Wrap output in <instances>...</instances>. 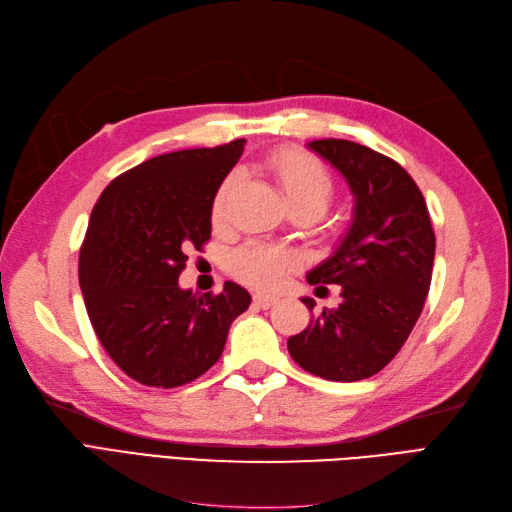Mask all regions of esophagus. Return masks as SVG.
<instances>
[{
	"instance_id": "1",
	"label": "esophagus",
	"mask_w": 512,
	"mask_h": 512,
	"mask_svg": "<svg viewBox=\"0 0 512 512\" xmlns=\"http://www.w3.org/2000/svg\"><path fill=\"white\" fill-rule=\"evenodd\" d=\"M275 301H277V299L271 297V294H254V305H258V307H262V309L271 307Z\"/></svg>"
}]
</instances>
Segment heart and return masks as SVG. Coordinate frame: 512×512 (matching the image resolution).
<instances>
[{
    "mask_svg": "<svg viewBox=\"0 0 512 512\" xmlns=\"http://www.w3.org/2000/svg\"><path fill=\"white\" fill-rule=\"evenodd\" d=\"M267 170L292 213L309 211L318 218L331 205L335 196V179L324 164L309 156V153L299 149L275 151L267 160ZM239 181L241 173L232 170L215 190L211 203V220L215 224L226 220L228 205L239 188ZM297 265V254L286 250V247L265 243H250L232 256V271L239 280L254 288L267 290L280 286L286 280V275L297 269Z\"/></svg>",
    "mask_w": 512,
    "mask_h": 512,
    "instance_id": "obj_1",
    "label": "heart"
}]
</instances>
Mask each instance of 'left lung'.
<instances>
[{"instance_id":"obj_1","label":"left lung","mask_w":512,"mask_h":512,"mask_svg":"<svg viewBox=\"0 0 512 512\" xmlns=\"http://www.w3.org/2000/svg\"><path fill=\"white\" fill-rule=\"evenodd\" d=\"M307 147L344 175L354 220L333 256L307 273L316 292L342 286V303L292 335L288 352L309 374L356 382L389 365L412 333L431 284L436 235L421 190L395 160L342 138ZM301 301L312 312L314 299Z\"/></svg>"}]
</instances>
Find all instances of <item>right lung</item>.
<instances>
[{"label": "right lung", "mask_w": 512, "mask_h": 512, "mask_svg": "<svg viewBox=\"0 0 512 512\" xmlns=\"http://www.w3.org/2000/svg\"><path fill=\"white\" fill-rule=\"evenodd\" d=\"M243 145L151 158L108 183L91 211L79 256L91 327L123 374L145 386L175 389L203 376L252 303L235 282L220 294L179 286L188 252L211 237L215 190Z\"/></svg>", "instance_id": "1"}]
</instances>
